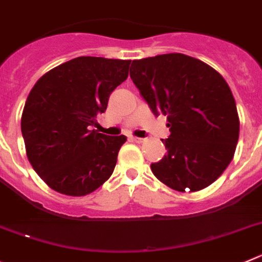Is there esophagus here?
<instances>
[{"label":"esophagus","instance_id":"34e87169","mask_svg":"<svg viewBox=\"0 0 262 262\" xmlns=\"http://www.w3.org/2000/svg\"><path fill=\"white\" fill-rule=\"evenodd\" d=\"M131 140L135 141V143H143V141L145 140V139H143V138H138V136H131Z\"/></svg>","mask_w":262,"mask_h":262}]
</instances>
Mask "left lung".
Masks as SVG:
<instances>
[{"instance_id": "left-lung-1", "label": "left lung", "mask_w": 262, "mask_h": 262, "mask_svg": "<svg viewBox=\"0 0 262 262\" xmlns=\"http://www.w3.org/2000/svg\"><path fill=\"white\" fill-rule=\"evenodd\" d=\"M129 76L156 117H167V153L150 165L156 178L179 192L200 191L226 170L239 139L229 84L203 61L169 53L135 59Z\"/></svg>"}]
</instances>
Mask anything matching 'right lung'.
Wrapping results in <instances>:
<instances>
[{"mask_svg":"<svg viewBox=\"0 0 262 262\" xmlns=\"http://www.w3.org/2000/svg\"><path fill=\"white\" fill-rule=\"evenodd\" d=\"M131 61L78 57L36 81L21 114L28 161L54 191L88 195L114 171L124 135L93 129L110 93L128 76Z\"/></svg>","mask_w":262,"mask_h":262,"instance_id":"obj_1","label":"right lung"}]
</instances>
